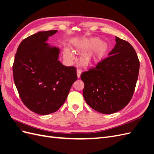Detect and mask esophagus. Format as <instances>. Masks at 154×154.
Here are the masks:
<instances>
[{
	"label": "esophagus",
	"mask_w": 154,
	"mask_h": 154,
	"mask_svg": "<svg viewBox=\"0 0 154 154\" xmlns=\"http://www.w3.org/2000/svg\"><path fill=\"white\" fill-rule=\"evenodd\" d=\"M81 73H82V70L80 69H77V76H78V78L80 77Z\"/></svg>",
	"instance_id": "1"
}]
</instances>
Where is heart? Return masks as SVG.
<instances>
[{"label":"heart","instance_id":"obj_1","mask_svg":"<svg viewBox=\"0 0 154 154\" xmlns=\"http://www.w3.org/2000/svg\"><path fill=\"white\" fill-rule=\"evenodd\" d=\"M91 49L92 50L83 57V62L86 66H93L98 62L108 50V45L98 38H91L82 41L76 46V50L81 53ZM64 56L67 60H72L74 58V54L68 49H65Z\"/></svg>","mask_w":154,"mask_h":154}]
</instances>
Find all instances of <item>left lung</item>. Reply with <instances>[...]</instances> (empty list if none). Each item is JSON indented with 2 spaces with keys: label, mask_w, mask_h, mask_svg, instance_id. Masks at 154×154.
Returning a JSON list of instances; mask_svg holds the SVG:
<instances>
[{
  "label": "left lung",
  "mask_w": 154,
  "mask_h": 154,
  "mask_svg": "<svg viewBox=\"0 0 154 154\" xmlns=\"http://www.w3.org/2000/svg\"><path fill=\"white\" fill-rule=\"evenodd\" d=\"M116 42L108 57L81 74L86 103L105 114L122 110L131 100L140 66L131 44L117 36Z\"/></svg>",
  "instance_id": "left-lung-1"
}]
</instances>
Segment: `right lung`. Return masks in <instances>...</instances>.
Here are the masks:
<instances>
[{"label":"right lung","mask_w":154,"mask_h":154,"mask_svg":"<svg viewBox=\"0 0 154 154\" xmlns=\"http://www.w3.org/2000/svg\"><path fill=\"white\" fill-rule=\"evenodd\" d=\"M57 30L40 31L22 41L13 66V79L19 96L31 111L40 115L55 112L66 101L76 68L58 60L60 49L45 42Z\"/></svg>","instance_id":"right-lung-1"}]
</instances>
